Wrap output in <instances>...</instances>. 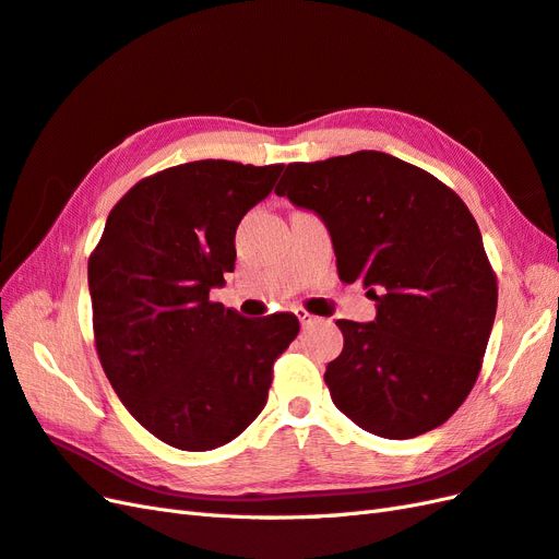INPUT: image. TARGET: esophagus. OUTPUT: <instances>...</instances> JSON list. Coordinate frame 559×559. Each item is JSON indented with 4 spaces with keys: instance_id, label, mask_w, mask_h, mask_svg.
Returning <instances> with one entry per match:
<instances>
[{
    "instance_id": "1",
    "label": "esophagus",
    "mask_w": 559,
    "mask_h": 559,
    "mask_svg": "<svg viewBox=\"0 0 559 559\" xmlns=\"http://www.w3.org/2000/svg\"><path fill=\"white\" fill-rule=\"evenodd\" d=\"M295 316L299 318V323H301V328H309V325H313L316 321H318V318L316 316H311L309 311H305V309H297L295 311Z\"/></svg>"
}]
</instances>
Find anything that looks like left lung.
Here are the masks:
<instances>
[{
	"label": "left lung",
	"mask_w": 559,
	"mask_h": 559,
	"mask_svg": "<svg viewBox=\"0 0 559 559\" xmlns=\"http://www.w3.org/2000/svg\"><path fill=\"white\" fill-rule=\"evenodd\" d=\"M276 194L323 219L340 278H362L377 301L374 321H337L332 403L389 440L448 421L480 372L499 299L466 203L430 173L368 150L290 164Z\"/></svg>",
	"instance_id": "8db88e82"
}]
</instances>
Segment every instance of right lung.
Masks as SVG:
<instances>
[{
  "label": "right lung",
  "mask_w": 559,
  "mask_h": 559,
  "mask_svg": "<svg viewBox=\"0 0 559 559\" xmlns=\"http://www.w3.org/2000/svg\"><path fill=\"white\" fill-rule=\"evenodd\" d=\"M283 166L205 158L140 180L111 209L88 260L95 348L119 401L162 442L222 448L264 409L293 313L243 318L211 290L234 271V236Z\"/></svg>",
  "instance_id": "right-lung-1"
}]
</instances>
